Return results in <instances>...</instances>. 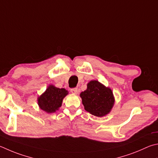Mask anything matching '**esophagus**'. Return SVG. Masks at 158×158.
Masks as SVG:
<instances>
[{"label":"esophagus","instance_id":"1","mask_svg":"<svg viewBox=\"0 0 158 158\" xmlns=\"http://www.w3.org/2000/svg\"><path fill=\"white\" fill-rule=\"evenodd\" d=\"M70 91L72 92V93H74V94H77L78 93V89H77V88H72Z\"/></svg>","mask_w":158,"mask_h":158}]
</instances>
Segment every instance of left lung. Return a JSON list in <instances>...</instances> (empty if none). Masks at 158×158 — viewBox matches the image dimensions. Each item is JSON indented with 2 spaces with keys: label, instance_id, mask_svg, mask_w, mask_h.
Here are the masks:
<instances>
[{
  "label": "left lung",
  "instance_id": "8db88e82",
  "mask_svg": "<svg viewBox=\"0 0 158 158\" xmlns=\"http://www.w3.org/2000/svg\"><path fill=\"white\" fill-rule=\"evenodd\" d=\"M84 109L93 115L102 117L111 111L114 104V97L111 88L97 80H92L86 90L80 93Z\"/></svg>",
  "mask_w": 158,
  "mask_h": 158
}]
</instances>
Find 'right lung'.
Here are the masks:
<instances>
[{
  "label": "right lung",
  "instance_id": "add662e5",
  "mask_svg": "<svg viewBox=\"0 0 158 158\" xmlns=\"http://www.w3.org/2000/svg\"><path fill=\"white\" fill-rule=\"evenodd\" d=\"M68 94V91L65 88H56L50 84L44 93L38 97L37 103L39 107L48 114L55 113L61 106L63 99Z\"/></svg>",
  "mask_w": 158,
  "mask_h": 158
}]
</instances>
